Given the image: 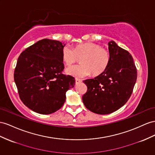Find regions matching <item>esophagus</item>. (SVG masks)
<instances>
[{"label":"esophagus","mask_w":155,"mask_h":155,"mask_svg":"<svg viewBox=\"0 0 155 155\" xmlns=\"http://www.w3.org/2000/svg\"><path fill=\"white\" fill-rule=\"evenodd\" d=\"M82 81L81 80V79H76V85H78V84H79V83H81Z\"/></svg>","instance_id":"34e87169"}]
</instances>
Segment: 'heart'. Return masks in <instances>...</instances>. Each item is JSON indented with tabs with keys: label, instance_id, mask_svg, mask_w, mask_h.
<instances>
[{
	"label": "heart",
	"instance_id": "obj_1",
	"mask_svg": "<svg viewBox=\"0 0 155 155\" xmlns=\"http://www.w3.org/2000/svg\"><path fill=\"white\" fill-rule=\"evenodd\" d=\"M81 58V64L74 65L66 69V72L76 78L89 76H98L107 69L111 62V54L107 49L93 42L78 44L72 48L64 46L62 49V59L70 66Z\"/></svg>",
	"mask_w": 155,
	"mask_h": 155
}]
</instances>
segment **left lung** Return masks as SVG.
<instances>
[{
    "label": "left lung",
    "mask_w": 155,
    "mask_h": 155,
    "mask_svg": "<svg viewBox=\"0 0 155 155\" xmlns=\"http://www.w3.org/2000/svg\"><path fill=\"white\" fill-rule=\"evenodd\" d=\"M111 62L102 74L83 81L87 87L82 100L91 111L110 114L124 106L132 93L137 79V69L130 53L109 42Z\"/></svg>",
    "instance_id": "8db88e82"
}]
</instances>
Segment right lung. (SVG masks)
Here are the masks:
<instances>
[{"instance_id":"right-lung-1","label":"right lung","mask_w":155,"mask_h":155,"mask_svg":"<svg viewBox=\"0 0 155 155\" xmlns=\"http://www.w3.org/2000/svg\"><path fill=\"white\" fill-rule=\"evenodd\" d=\"M59 41L43 39L23 51L14 71V81L23 103L38 114H51L59 110L75 79L62 73L64 67Z\"/></svg>"}]
</instances>
